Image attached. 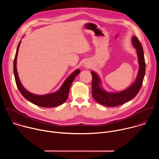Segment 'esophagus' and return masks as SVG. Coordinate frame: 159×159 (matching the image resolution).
Segmentation results:
<instances>
[{"label": "esophagus", "instance_id": "1", "mask_svg": "<svg viewBox=\"0 0 159 159\" xmlns=\"http://www.w3.org/2000/svg\"><path fill=\"white\" fill-rule=\"evenodd\" d=\"M85 66H88V65H85Z\"/></svg>", "mask_w": 159, "mask_h": 159}]
</instances>
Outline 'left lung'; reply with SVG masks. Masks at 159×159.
<instances>
[{
    "label": "left lung",
    "mask_w": 159,
    "mask_h": 159,
    "mask_svg": "<svg viewBox=\"0 0 159 159\" xmlns=\"http://www.w3.org/2000/svg\"><path fill=\"white\" fill-rule=\"evenodd\" d=\"M132 43L134 48L137 49L139 57V62L140 69L137 79L129 88L120 93H109L106 92L100 87L101 80L98 75L94 72H91L92 81V92L94 99L99 104L107 106L115 107L123 104L133 99L137 95L143 84L144 76L145 74V61L144 53L142 44L137 38L134 36L132 39Z\"/></svg>",
    "instance_id": "8db88e82"
}]
</instances>
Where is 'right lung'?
Returning <instances> with one entry per match:
<instances>
[{
	"label": "right lung",
	"instance_id": "right-lung-1",
	"mask_svg": "<svg viewBox=\"0 0 159 159\" xmlns=\"http://www.w3.org/2000/svg\"><path fill=\"white\" fill-rule=\"evenodd\" d=\"M20 43V42H19L17 45L15 58L14 60V74L15 80H16L17 87L20 94L30 102L40 107H53L58 106L62 104L63 103H64L67 99L68 96H69L70 87L74 80L75 79V77L80 73V70L78 69L75 70L74 72H73L70 77H69L66 79V80L64 82V83L63 84L62 86L61 87V88L58 91L55 93L44 95V96H38V95L31 94L29 93L28 90H26L23 87V86L22 85L17 75V72L16 69V61H17V53L19 50Z\"/></svg>",
	"mask_w": 159,
	"mask_h": 159
}]
</instances>
